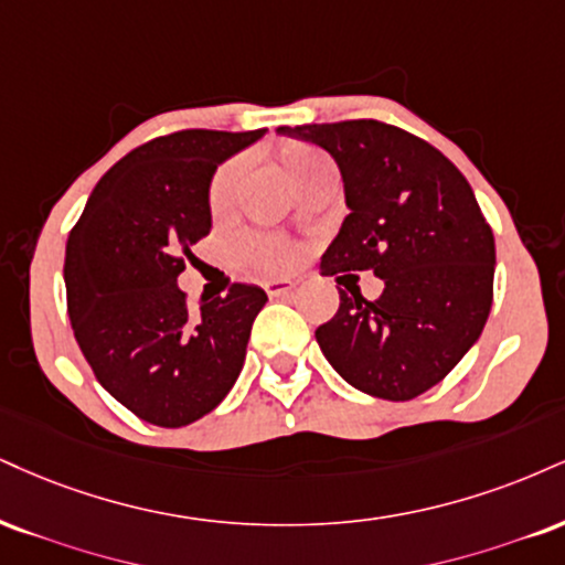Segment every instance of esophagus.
I'll return each instance as SVG.
<instances>
[{
    "label": "esophagus",
    "instance_id": "34e87169",
    "mask_svg": "<svg viewBox=\"0 0 565 565\" xmlns=\"http://www.w3.org/2000/svg\"><path fill=\"white\" fill-rule=\"evenodd\" d=\"M263 287L270 297H287V295H291V291H295L297 284L291 281V278H270V281H265Z\"/></svg>",
    "mask_w": 565,
    "mask_h": 565
}]
</instances>
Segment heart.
Returning <instances> with one entry per match:
<instances>
[{"instance_id":"b5f03b06","label":"heart","mask_w":565,"mask_h":565,"mask_svg":"<svg viewBox=\"0 0 565 565\" xmlns=\"http://www.w3.org/2000/svg\"><path fill=\"white\" fill-rule=\"evenodd\" d=\"M278 162H281L284 175H287L295 186H300L302 181H308L310 175L321 171V168L331 166L329 158H326L321 149L302 145V141H287V145L278 147ZM242 175H244L242 158L228 160L226 166L217 168V173L213 175V183H210V210H213L215 215L228 213L231 205H234ZM244 253H247V257H253L255 263L265 265V268H287L291 263V249L287 244L278 239H265V236L249 239L244 244Z\"/></svg>"}]
</instances>
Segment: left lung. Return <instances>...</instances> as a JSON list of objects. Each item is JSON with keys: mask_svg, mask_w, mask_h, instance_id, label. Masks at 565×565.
<instances>
[{"mask_svg": "<svg viewBox=\"0 0 565 565\" xmlns=\"http://www.w3.org/2000/svg\"><path fill=\"white\" fill-rule=\"evenodd\" d=\"M278 134L323 147L342 173L350 215L321 274L373 270L384 281L373 302L339 289L337 316L316 331L321 352L371 397H418L477 344L492 308L494 236L471 183L439 149L379 120Z\"/></svg>", "mask_w": 565, "mask_h": 565, "instance_id": "8db88e82", "label": "left lung"}]
</instances>
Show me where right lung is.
Masks as SVG:
<instances>
[{
    "label": "right lung",
    "instance_id": "add662e5",
    "mask_svg": "<svg viewBox=\"0 0 565 565\" xmlns=\"http://www.w3.org/2000/svg\"><path fill=\"white\" fill-rule=\"evenodd\" d=\"M260 131H179L102 175L65 247L67 316L99 384L154 426L194 424L226 397L268 295L234 284L189 310L183 255L213 228L210 183Z\"/></svg>",
    "mask_w": 565,
    "mask_h": 565
}]
</instances>
